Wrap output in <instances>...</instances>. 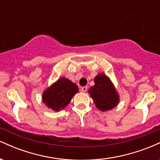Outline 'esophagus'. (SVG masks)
Returning a JSON list of instances; mask_svg holds the SVG:
<instances>
[{"instance_id": "esophagus-1", "label": "esophagus", "mask_w": 160, "mask_h": 160, "mask_svg": "<svg viewBox=\"0 0 160 160\" xmlns=\"http://www.w3.org/2000/svg\"><path fill=\"white\" fill-rule=\"evenodd\" d=\"M81 91L82 92H86L87 91V86H82V87H81Z\"/></svg>"}]
</instances>
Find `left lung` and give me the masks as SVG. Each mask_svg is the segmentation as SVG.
Wrapping results in <instances>:
<instances>
[{
    "mask_svg": "<svg viewBox=\"0 0 160 160\" xmlns=\"http://www.w3.org/2000/svg\"><path fill=\"white\" fill-rule=\"evenodd\" d=\"M95 85L89 92L94 100L95 106L102 111L113 108L118 104L119 97L111 80L104 74H100L94 79Z\"/></svg>",
    "mask_w": 160,
    "mask_h": 160,
    "instance_id": "obj_1",
    "label": "left lung"
}]
</instances>
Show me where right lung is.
Segmentation results:
<instances>
[{
	"instance_id": "obj_1",
	"label": "right lung",
	"mask_w": 160,
	"mask_h": 160,
	"mask_svg": "<svg viewBox=\"0 0 160 160\" xmlns=\"http://www.w3.org/2000/svg\"><path fill=\"white\" fill-rule=\"evenodd\" d=\"M78 92V87L71 80L62 78L43 95V102L55 111H59L68 105Z\"/></svg>"
}]
</instances>
